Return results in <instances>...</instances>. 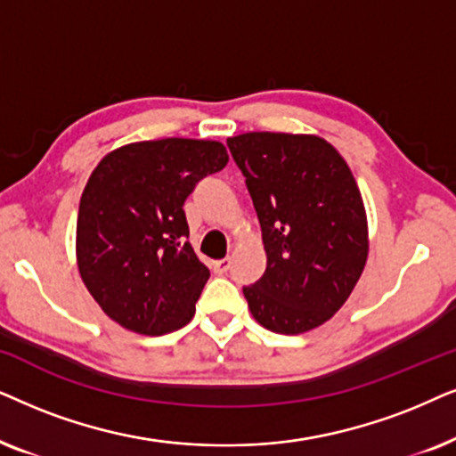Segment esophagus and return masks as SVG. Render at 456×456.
<instances>
[{
	"instance_id": "1",
	"label": "esophagus",
	"mask_w": 456,
	"mask_h": 456,
	"mask_svg": "<svg viewBox=\"0 0 456 456\" xmlns=\"http://www.w3.org/2000/svg\"><path fill=\"white\" fill-rule=\"evenodd\" d=\"M229 266H232V258H221L212 263V271H215L216 275H223V273L229 271Z\"/></svg>"
}]
</instances>
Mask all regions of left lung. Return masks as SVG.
Here are the masks:
<instances>
[{"mask_svg":"<svg viewBox=\"0 0 456 456\" xmlns=\"http://www.w3.org/2000/svg\"><path fill=\"white\" fill-rule=\"evenodd\" d=\"M246 177L266 252L265 275L246 285L252 317L298 336L330 321L359 281L369 235L362 198L339 151L317 135L229 137Z\"/></svg>","mask_w":456,"mask_h":456,"instance_id":"8db88e82","label":"left lung"}]
</instances>
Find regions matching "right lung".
Returning a JSON list of instances; mask_svg holds the SVG:
<instances>
[{
	"instance_id": "obj_1",
	"label": "right lung",
	"mask_w": 456,
	"mask_h": 456,
	"mask_svg": "<svg viewBox=\"0 0 456 456\" xmlns=\"http://www.w3.org/2000/svg\"><path fill=\"white\" fill-rule=\"evenodd\" d=\"M227 162L223 143L167 137L123 145L94 168L78 204L77 265L125 330L165 336L191 321L210 271L187 241L183 204Z\"/></svg>"
}]
</instances>
